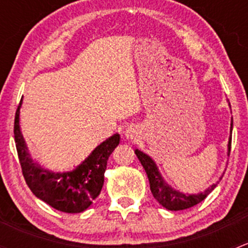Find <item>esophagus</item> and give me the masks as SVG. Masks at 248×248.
I'll return each mask as SVG.
<instances>
[{
  "instance_id": "obj_1",
  "label": "esophagus",
  "mask_w": 248,
  "mask_h": 248,
  "mask_svg": "<svg viewBox=\"0 0 248 248\" xmlns=\"http://www.w3.org/2000/svg\"><path fill=\"white\" fill-rule=\"evenodd\" d=\"M124 134L126 139L133 140L138 137V129H137L136 126H128L126 129H124Z\"/></svg>"
}]
</instances>
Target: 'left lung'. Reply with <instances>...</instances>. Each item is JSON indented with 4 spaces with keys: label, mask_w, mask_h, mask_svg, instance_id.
Wrapping results in <instances>:
<instances>
[{
    "label": "left lung",
    "mask_w": 248,
    "mask_h": 248,
    "mask_svg": "<svg viewBox=\"0 0 248 248\" xmlns=\"http://www.w3.org/2000/svg\"><path fill=\"white\" fill-rule=\"evenodd\" d=\"M231 107V104H229ZM232 119L231 122V136H229L228 140V152L227 155L229 156L231 154V146H232ZM137 157L141 163L142 168L146 171L147 177H149L150 181V189H151L152 194H154L155 199L159 202L163 207H166L167 210H170V211H179V210H186L189 207L194 206V205L199 204V202L204 201L210 193L215 189V187L217 186L221 179L223 177L222 175L219 177V180L215 184L210 185L204 192L197 194H188V193H182V192L177 191L174 187H171L168 182L164 180V177L162 176L161 171L158 170V167H157L156 162L146 155L145 152L140 151V150L136 149L134 150Z\"/></svg>",
    "instance_id": "8db88e82"
}]
</instances>
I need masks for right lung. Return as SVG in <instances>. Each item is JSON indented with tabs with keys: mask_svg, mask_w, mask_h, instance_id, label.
I'll return each mask as SVG.
<instances>
[{
	"mask_svg": "<svg viewBox=\"0 0 248 248\" xmlns=\"http://www.w3.org/2000/svg\"><path fill=\"white\" fill-rule=\"evenodd\" d=\"M20 101L14 121V139L22 175L32 193L54 209L67 214H79L89 209L99 196L104 184L107 162L120 142L115 133L98 146L73 170L52 171L32 159L20 128Z\"/></svg>",
	"mask_w": 248,
	"mask_h": 248,
	"instance_id": "1",
	"label": "right lung"
}]
</instances>
